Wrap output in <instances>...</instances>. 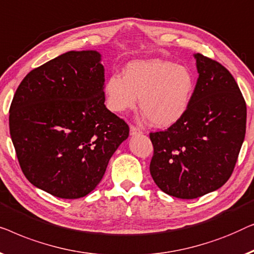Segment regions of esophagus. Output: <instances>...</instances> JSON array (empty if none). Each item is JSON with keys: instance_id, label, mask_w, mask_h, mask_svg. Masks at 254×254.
Wrapping results in <instances>:
<instances>
[{"instance_id": "1", "label": "esophagus", "mask_w": 254, "mask_h": 254, "mask_svg": "<svg viewBox=\"0 0 254 254\" xmlns=\"http://www.w3.org/2000/svg\"><path fill=\"white\" fill-rule=\"evenodd\" d=\"M141 131L139 130L138 127H135L134 126H130V134L131 135H137V134H140Z\"/></svg>"}]
</instances>
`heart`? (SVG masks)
<instances>
[{"label": "heart", "instance_id": "b5f03b06", "mask_svg": "<svg viewBox=\"0 0 254 254\" xmlns=\"http://www.w3.org/2000/svg\"><path fill=\"white\" fill-rule=\"evenodd\" d=\"M194 91L190 69L163 60H140L126 66L123 77L113 73L105 84L107 106L121 114L139 106L154 127H167L187 112Z\"/></svg>", "mask_w": 254, "mask_h": 254}]
</instances>
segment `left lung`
I'll use <instances>...</instances> for the list:
<instances>
[{"mask_svg": "<svg viewBox=\"0 0 254 254\" xmlns=\"http://www.w3.org/2000/svg\"><path fill=\"white\" fill-rule=\"evenodd\" d=\"M194 59L199 77L184 116L149 133L153 180L181 199L201 197L229 180L246 130V103L231 73L201 54Z\"/></svg>", "mask_w": 254, "mask_h": 254, "instance_id": "left-lung-1", "label": "left lung"}]
</instances>
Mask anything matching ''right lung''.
Instances as JSON below:
<instances>
[{
	"label": "right lung",
	"mask_w": 254,
	"mask_h": 254,
	"mask_svg": "<svg viewBox=\"0 0 254 254\" xmlns=\"http://www.w3.org/2000/svg\"><path fill=\"white\" fill-rule=\"evenodd\" d=\"M105 67L96 51L67 52L32 70L10 106L11 140L25 177L62 199L85 197L128 137L105 106Z\"/></svg>",
	"instance_id": "add662e5"
}]
</instances>
